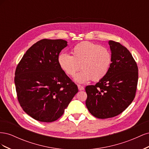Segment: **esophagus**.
Here are the masks:
<instances>
[{
  "instance_id": "obj_1",
  "label": "esophagus",
  "mask_w": 149,
  "mask_h": 149,
  "mask_svg": "<svg viewBox=\"0 0 149 149\" xmlns=\"http://www.w3.org/2000/svg\"><path fill=\"white\" fill-rule=\"evenodd\" d=\"M78 89L79 90V91H82V90L84 89V87L83 86H81V85L78 84Z\"/></svg>"
}]
</instances>
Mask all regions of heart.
<instances>
[{
  "instance_id": "heart-1",
  "label": "heart",
  "mask_w": 149,
  "mask_h": 149,
  "mask_svg": "<svg viewBox=\"0 0 149 149\" xmlns=\"http://www.w3.org/2000/svg\"><path fill=\"white\" fill-rule=\"evenodd\" d=\"M72 56L61 53L58 63L61 69L70 76H73L79 68L81 71L75 76L74 81L86 83L93 79L97 81L104 78L109 70L112 55L109 49L89 42H81L72 49Z\"/></svg>"
}]
</instances>
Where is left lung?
<instances>
[{
  "label": "left lung",
  "mask_w": 149,
  "mask_h": 149,
  "mask_svg": "<svg viewBox=\"0 0 149 149\" xmlns=\"http://www.w3.org/2000/svg\"><path fill=\"white\" fill-rule=\"evenodd\" d=\"M112 63L106 76L85 88L88 111L99 119L113 118L133 101L138 81V67L131 53L118 42L109 40Z\"/></svg>",
  "instance_id": "1"
}]
</instances>
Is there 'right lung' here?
Returning <instances> with one entry per match:
<instances>
[{"label": "right lung", "instance_id": "obj_1", "mask_svg": "<svg viewBox=\"0 0 149 149\" xmlns=\"http://www.w3.org/2000/svg\"><path fill=\"white\" fill-rule=\"evenodd\" d=\"M67 45L61 39L40 40L26 52L17 66L14 81L18 100L35 120H57L78 91L58 63L60 53Z\"/></svg>", "mask_w": 149, "mask_h": 149}]
</instances>
